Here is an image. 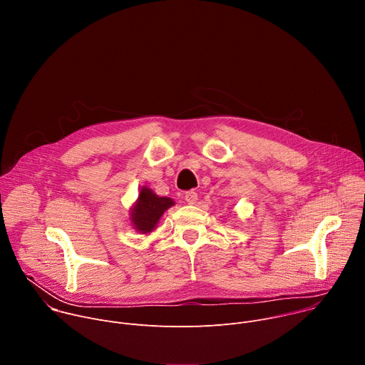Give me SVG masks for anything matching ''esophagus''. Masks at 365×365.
<instances>
[{"instance_id":"obj_1","label":"esophagus","mask_w":365,"mask_h":365,"mask_svg":"<svg viewBox=\"0 0 365 365\" xmlns=\"http://www.w3.org/2000/svg\"><path fill=\"white\" fill-rule=\"evenodd\" d=\"M185 200H186L187 203H190V205L196 203V200H197V193L193 192V190L186 192V193H185Z\"/></svg>"}]
</instances>
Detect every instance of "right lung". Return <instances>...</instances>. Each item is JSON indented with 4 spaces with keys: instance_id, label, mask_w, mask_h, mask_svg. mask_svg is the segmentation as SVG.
Masks as SVG:
<instances>
[{
    "instance_id": "right-lung-1",
    "label": "right lung",
    "mask_w": 365,
    "mask_h": 365,
    "mask_svg": "<svg viewBox=\"0 0 365 365\" xmlns=\"http://www.w3.org/2000/svg\"><path fill=\"white\" fill-rule=\"evenodd\" d=\"M175 202L170 197H160L148 187H143L138 195V200L133 207L131 221L137 231L145 234L154 230L163 212Z\"/></svg>"
}]
</instances>
